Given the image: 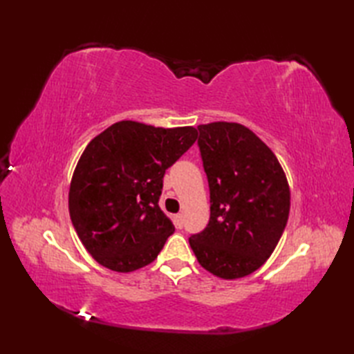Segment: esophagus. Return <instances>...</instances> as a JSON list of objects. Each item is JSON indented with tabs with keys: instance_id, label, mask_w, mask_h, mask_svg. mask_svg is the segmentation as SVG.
Segmentation results:
<instances>
[{
	"instance_id": "esophagus-1",
	"label": "esophagus",
	"mask_w": 354,
	"mask_h": 354,
	"mask_svg": "<svg viewBox=\"0 0 354 354\" xmlns=\"http://www.w3.org/2000/svg\"><path fill=\"white\" fill-rule=\"evenodd\" d=\"M175 225H176V228H179V230L184 227V216L183 214L175 216Z\"/></svg>"
}]
</instances>
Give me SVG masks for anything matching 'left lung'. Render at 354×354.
<instances>
[{
	"label": "left lung",
	"mask_w": 354,
	"mask_h": 354,
	"mask_svg": "<svg viewBox=\"0 0 354 354\" xmlns=\"http://www.w3.org/2000/svg\"><path fill=\"white\" fill-rule=\"evenodd\" d=\"M198 129L209 221L189 242L202 268L234 280L274 252L288 223L289 184L272 150L243 124L216 122Z\"/></svg>",
	"instance_id": "8db88e82"
}]
</instances>
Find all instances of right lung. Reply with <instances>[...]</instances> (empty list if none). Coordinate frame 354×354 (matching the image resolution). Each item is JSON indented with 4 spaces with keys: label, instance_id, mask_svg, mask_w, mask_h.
Returning a JSON list of instances; mask_svg holds the SVG:
<instances>
[{
    "label": "right lung",
    "instance_id": "right-lung-1",
    "mask_svg": "<svg viewBox=\"0 0 354 354\" xmlns=\"http://www.w3.org/2000/svg\"><path fill=\"white\" fill-rule=\"evenodd\" d=\"M196 138L192 126L164 129L123 120L89 141L73 173L68 208L97 263L132 272L158 257L175 231L158 205L164 173Z\"/></svg>",
    "mask_w": 354,
    "mask_h": 354
}]
</instances>
